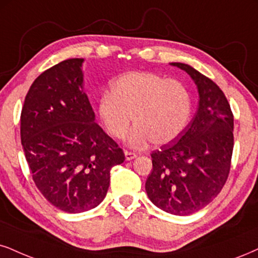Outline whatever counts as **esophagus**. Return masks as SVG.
<instances>
[{"mask_svg": "<svg viewBox=\"0 0 258 258\" xmlns=\"http://www.w3.org/2000/svg\"><path fill=\"white\" fill-rule=\"evenodd\" d=\"M124 155H125V160H133V159L138 157L135 153H133V152H128V151L124 152Z\"/></svg>", "mask_w": 258, "mask_h": 258, "instance_id": "1", "label": "esophagus"}]
</instances>
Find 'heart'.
Instances as JSON below:
<instances>
[{"label": "heart", "instance_id": "heart-1", "mask_svg": "<svg viewBox=\"0 0 258 258\" xmlns=\"http://www.w3.org/2000/svg\"><path fill=\"white\" fill-rule=\"evenodd\" d=\"M191 112L186 88L176 80L147 72H130L111 82V92L98 99L97 113L111 138L125 134L130 122L136 125L126 136L133 147L173 141L185 129Z\"/></svg>", "mask_w": 258, "mask_h": 258}]
</instances>
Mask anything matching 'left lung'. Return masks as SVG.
Wrapping results in <instances>:
<instances>
[{
	"instance_id": "8db88e82",
	"label": "left lung",
	"mask_w": 258,
	"mask_h": 258,
	"mask_svg": "<svg viewBox=\"0 0 258 258\" xmlns=\"http://www.w3.org/2000/svg\"><path fill=\"white\" fill-rule=\"evenodd\" d=\"M199 92L191 122L176 139L152 153L146 191L153 205L173 215H189L211 203L226 183L233 151V114L217 84L185 63Z\"/></svg>"
}]
</instances>
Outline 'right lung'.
I'll return each instance as SVG.
<instances>
[{
    "label": "right lung",
    "instance_id": "add662e5",
    "mask_svg": "<svg viewBox=\"0 0 258 258\" xmlns=\"http://www.w3.org/2000/svg\"><path fill=\"white\" fill-rule=\"evenodd\" d=\"M84 58H69L38 76L21 111V144L43 196L67 213L95 208L110 171L124 161L118 145L95 123L84 91Z\"/></svg>",
    "mask_w": 258,
    "mask_h": 258
}]
</instances>
